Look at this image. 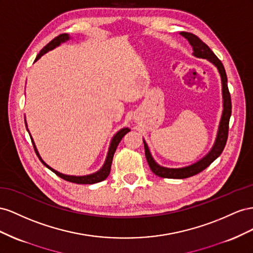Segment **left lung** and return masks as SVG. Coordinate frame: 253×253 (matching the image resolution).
<instances>
[{"label":"left lung","instance_id":"left-lung-1","mask_svg":"<svg viewBox=\"0 0 253 253\" xmlns=\"http://www.w3.org/2000/svg\"><path fill=\"white\" fill-rule=\"evenodd\" d=\"M181 35L190 42V44L192 45L194 50L193 53L194 56L198 57V58L208 59L209 61L212 62L216 68H217L221 78L223 110H222L221 120L219 123L217 135H216V140L212 149L209 151V154L201 159V160L197 161L196 163H194L192 165H189V167L181 168V169H169V168L161 167V165H159L154 160V158L151 157L147 144L143 140L144 148H145V156L151 171L159 177L170 178V179H183V178H189L196 175L198 172L206 169L209 165L220 156L227 143L228 131H229V121L231 117V112H232L231 111L232 106H231V96L228 89L227 74L221 61L217 58V57H216V55L212 52L211 48L209 47L205 42L201 41L197 36H195L194 34H191V33H186V32H182Z\"/></svg>","mask_w":253,"mask_h":253}]
</instances>
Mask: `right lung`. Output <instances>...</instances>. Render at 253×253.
<instances>
[{"label":"right lung","mask_w":253,"mask_h":253,"mask_svg":"<svg viewBox=\"0 0 253 253\" xmlns=\"http://www.w3.org/2000/svg\"><path fill=\"white\" fill-rule=\"evenodd\" d=\"M69 39H70V36L68 34H61L59 36H57L56 38H54L49 43H47V44L40 50V53L37 55V57H36L35 61H37L41 56H43L45 53H47L48 50L55 48L56 46H59L61 43L68 41ZM25 126H26V129H27L26 121H25ZM27 131H28V129H27ZM129 131H130V129H129V128H123V129H121L119 132H117V133L114 134V136H113L112 140H111L110 147H109V150H108L107 158H106V161H105V163L103 165V168L100 169L99 170H97L96 172H94V174L86 175V176H70V175H64V174H61V172H59V171L55 170L54 169H52L50 167H48V165L44 161H43L42 158L40 157L37 148H36V145H35V143L33 141V138L31 136V134H30V136H31V140H32L33 145H34V149L36 151V154H37L39 160L43 164H44L48 169H50L53 172H55L57 176H59L60 178L67 180V181H69V182H73V183H77V184H93V183H97V182L103 181V180H105L108 176H109L110 169H111V163H112L113 155L115 153V150H117V147L119 145V143L123 139V136H124Z\"/></svg>","instance_id":"right-lung-1"}]
</instances>
